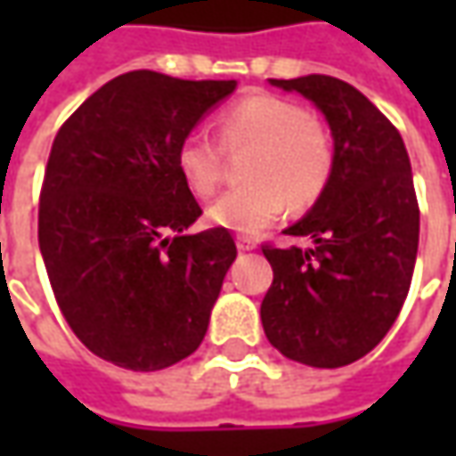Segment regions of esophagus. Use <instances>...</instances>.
Returning <instances> with one entry per match:
<instances>
[{
	"instance_id": "esophagus-1",
	"label": "esophagus",
	"mask_w": 456,
	"mask_h": 456,
	"mask_svg": "<svg viewBox=\"0 0 456 456\" xmlns=\"http://www.w3.org/2000/svg\"><path fill=\"white\" fill-rule=\"evenodd\" d=\"M236 246H238V251H254L256 240L254 238H238Z\"/></svg>"
}]
</instances>
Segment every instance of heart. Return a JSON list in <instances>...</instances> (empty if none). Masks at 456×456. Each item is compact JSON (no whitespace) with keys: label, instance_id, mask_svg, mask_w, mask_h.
I'll return each mask as SVG.
<instances>
[{"label":"heart","instance_id":"1","mask_svg":"<svg viewBox=\"0 0 456 456\" xmlns=\"http://www.w3.org/2000/svg\"><path fill=\"white\" fill-rule=\"evenodd\" d=\"M223 150L251 147L243 159L248 183L223 192L210 205L216 225L256 236L284 216L287 205L306 210L320 200L332 177L335 151L317 116L284 96L254 94L220 111ZM223 150L205 132H187L175 150V169L195 198H208L223 180Z\"/></svg>","mask_w":456,"mask_h":456}]
</instances>
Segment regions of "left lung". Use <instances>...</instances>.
Wrapping results in <instances>:
<instances>
[{"mask_svg":"<svg viewBox=\"0 0 456 456\" xmlns=\"http://www.w3.org/2000/svg\"><path fill=\"white\" fill-rule=\"evenodd\" d=\"M309 98L335 139L332 177L284 233L312 248L261 246L273 281L261 302L264 332L289 360L342 368L394 327L419 251L411 162L394 124L350 83L332 76L276 80Z\"/></svg>","mask_w":456,"mask_h":456,"instance_id":"1","label":"left lung"}]
</instances>
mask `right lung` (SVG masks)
<instances>
[{
  "instance_id": "add662e5",
  "label": "right lung",
  "mask_w": 456,
  "mask_h": 456,
  "mask_svg": "<svg viewBox=\"0 0 456 456\" xmlns=\"http://www.w3.org/2000/svg\"><path fill=\"white\" fill-rule=\"evenodd\" d=\"M236 80L132 70L61 126L40 190L37 238L65 322L94 355L162 370L200 347L236 243L187 236L202 210L175 169L184 134Z\"/></svg>"
}]
</instances>
